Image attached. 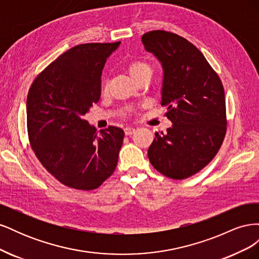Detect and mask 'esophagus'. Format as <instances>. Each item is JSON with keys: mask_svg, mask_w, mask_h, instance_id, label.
Masks as SVG:
<instances>
[{"mask_svg": "<svg viewBox=\"0 0 259 259\" xmlns=\"http://www.w3.org/2000/svg\"><path fill=\"white\" fill-rule=\"evenodd\" d=\"M124 133H125V135H126V136H131V135H133L135 133V128L134 127H131V126L125 127L124 128Z\"/></svg>", "mask_w": 259, "mask_h": 259, "instance_id": "1", "label": "esophagus"}]
</instances>
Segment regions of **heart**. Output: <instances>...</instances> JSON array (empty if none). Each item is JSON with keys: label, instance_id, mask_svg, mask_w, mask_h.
I'll list each match as a JSON object with an SVG mask.
<instances>
[{"label": "heart", "instance_id": "1", "mask_svg": "<svg viewBox=\"0 0 259 259\" xmlns=\"http://www.w3.org/2000/svg\"><path fill=\"white\" fill-rule=\"evenodd\" d=\"M127 70H128L131 76L135 81L140 79V77L146 75V74H151V67L149 66L147 61L142 60V59H135V60L130 61L127 65ZM103 91L104 92L107 91V83L104 84Z\"/></svg>", "mask_w": 259, "mask_h": 259}]
</instances>
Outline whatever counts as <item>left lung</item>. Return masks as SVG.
Listing matches in <instances>:
<instances>
[{
	"label": "left lung",
	"mask_w": 259,
	"mask_h": 259,
	"mask_svg": "<svg viewBox=\"0 0 259 259\" xmlns=\"http://www.w3.org/2000/svg\"><path fill=\"white\" fill-rule=\"evenodd\" d=\"M163 68L162 100L173 123L155 137L148 158L161 174L185 179L214 159L227 131L223 83L203 54L186 38L163 30L142 37Z\"/></svg>",
	"instance_id": "8db88e82"
}]
</instances>
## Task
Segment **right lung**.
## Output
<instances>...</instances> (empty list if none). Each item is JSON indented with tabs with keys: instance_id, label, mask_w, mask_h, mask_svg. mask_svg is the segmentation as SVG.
Returning a JSON list of instances; mask_svg holds the SVG:
<instances>
[{
	"instance_id": "add662e5",
	"label": "right lung",
	"mask_w": 259,
	"mask_h": 259,
	"mask_svg": "<svg viewBox=\"0 0 259 259\" xmlns=\"http://www.w3.org/2000/svg\"><path fill=\"white\" fill-rule=\"evenodd\" d=\"M121 42L76 45L38 74L27 97L31 148L46 170L61 184L93 190L116 167L124 132L100 131L84 115L100 98L101 72Z\"/></svg>"
}]
</instances>
